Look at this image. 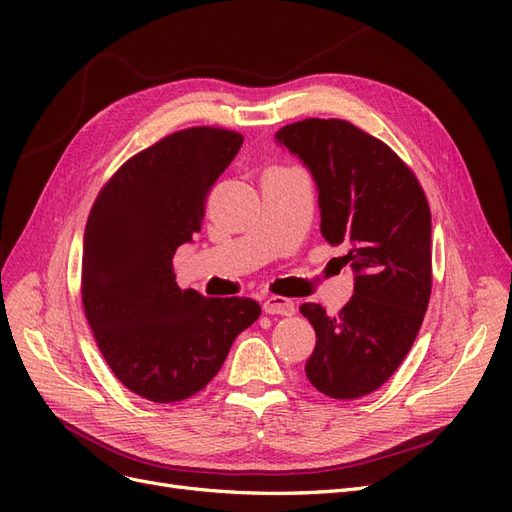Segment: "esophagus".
<instances>
[{"label": "esophagus", "mask_w": 512, "mask_h": 512, "mask_svg": "<svg viewBox=\"0 0 512 512\" xmlns=\"http://www.w3.org/2000/svg\"><path fill=\"white\" fill-rule=\"evenodd\" d=\"M262 309L271 316H292L294 314V301L286 297H267L262 301Z\"/></svg>", "instance_id": "1"}]
</instances>
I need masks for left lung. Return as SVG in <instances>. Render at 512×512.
<instances>
[{
    "label": "left lung",
    "instance_id": "8db88e82",
    "mask_svg": "<svg viewBox=\"0 0 512 512\" xmlns=\"http://www.w3.org/2000/svg\"><path fill=\"white\" fill-rule=\"evenodd\" d=\"M318 190L320 232L344 245L354 294L337 316L316 303L307 380L333 399H356L389 380L421 329L431 294V213L412 170L378 138L342 119H305L275 132Z\"/></svg>",
    "mask_w": 512,
    "mask_h": 512
}]
</instances>
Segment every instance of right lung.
I'll list each match as a JSON object with an SVG mask.
<instances>
[{
    "mask_svg": "<svg viewBox=\"0 0 512 512\" xmlns=\"http://www.w3.org/2000/svg\"><path fill=\"white\" fill-rule=\"evenodd\" d=\"M243 136L190 128L123 164L98 194L83 239V305L117 380L156 404L203 391L237 335L254 324V299L181 290L177 247L192 243L211 185Z\"/></svg>",
    "mask_w": 512,
    "mask_h": 512,
    "instance_id": "add662e5",
    "label": "right lung"
}]
</instances>
